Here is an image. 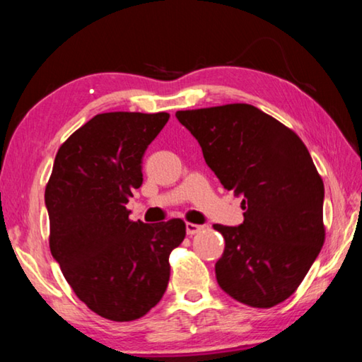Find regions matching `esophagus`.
<instances>
[{"label": "esophagus", "mask_w": 362, "mask_h": 362, "mask_svg": "<svg viewBox=\"0 0 362 362\" xmlns=\"http://www.w3.org/2000/svg\"><path fill=\"white\" fill-rule=\"evenodd\" d=\"M185 228H187V235L193 236V235H196V233H199L201 230H203V226L196 225V223H187Z\"/></svg>", "instance_id": "34e87169"}]
</instances>
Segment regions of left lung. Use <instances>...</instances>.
Wrapping results in <instances>:
<instances>
[{
    "instance_id": "obj_1",
    "label": "left lung",
    "mask_w": 362,
    "mask_h": 362,
    "mask_svg": "<svg viewBox=\"0 0 362 362\" xmlns=\"http://www.w3.org/2000/svg\"><path fill=\"white\" fill-rule=\"evenodd\" d=\"M175 116L198 140L223 188L243 198L241 225H214L225 240L216 263L218 286L254 308L284 302L324 243V183L305 144L247 103Z\"/></svg>"
}]
</instances>
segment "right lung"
<instances>
[{
    "instance_id": "obj_1",
    "label": "right lung",
    "mask_w": 362,
    "mask_h": 362,
    "mask_svg": "<svg viewBox=\"0 0 362 362\" xmlns=\"http://www.w3.org/2000/svg\"><path fill=\"white\" fill-rule=\"evenodd\" d=\"M168 113L95 115L54 159L45 203L49 247L78 298L102 317L134 321L166 292L169 254L185 223L131 222L126 204L142 185V158Z\"/></svg>"
}]
</instances>
